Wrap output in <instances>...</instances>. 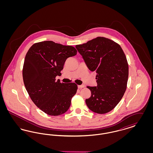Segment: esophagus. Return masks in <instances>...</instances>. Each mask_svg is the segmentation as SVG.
Here are the masks:
<instances>
[{
  "label": "esophagus",
  "instance_id": "esophagus-1",
  "mask_svg": "<svg viewBox=\"0 0 153 153\" xmlns=\"http://www.w3.org/2000/svg\"><path fill=\"white\" fill-rule=\"evenodd\" d=\"M85 87L84 85H78V88H82Z\"/></svg>",
  "mask_w": 153,
  "mask_h": 153
}]
</instances>
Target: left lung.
I'll return each instance as SVG.
<instances>
[{"mask_svg":"<svg viewBox=\"0 0 153 153\" xmlns=\"http://www.w3.org/2000/svg\"><path fill=\"white\" fill-rule=\"evenodd\" d=\"M76 48L88 69L96 72V87L88 86L91 97L85 100L89 109L97 114H106L121 100L126 90L128 65L120 46L99 36L78 45Z\"/></svg>","mask_w":153,"mask_h":153,"instance_id":"obj_1","label":"left lung"}]
</instances>
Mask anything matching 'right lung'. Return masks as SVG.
<instances>
[{"label":"right lung","mask_w":153,"mask_h":153,"mask_svg":"<svg viewBox=\"0 0 153 153\" xmlns=\"http://www.w3.org/2000/svg\"><path fill=\"white\" fill-rule=\"evenodd\" d=\"M76 54L72 46L46 41L33 45L26 55L22 72L25 86L31 100L49 115L64 114L76 94L75 83L56 80L66 59Z\"/></svg>","instance_id":"right-lung-1"}]
</instances>
